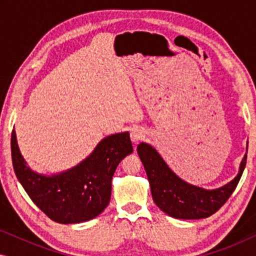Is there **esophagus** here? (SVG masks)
Segmentation results:
<instances>
[{
  "instance_id": "esophagus-1",
  "label": "esophagus",
  "mask_w": 256,
  "mask_h": 256,
  "mask_svg": "<svg viewBox=\"0 0 256 256\" xmlns=\"http://www.w3.org/2000/svg\"><path fill=\"white\" fill-rule=\"evenodd\" d=\"M144 138V132L142 130L141 128H134L132 129L130 132V138L132 141L134 143H138V141H141V140Z\"/></svg>"
}]
</instances>
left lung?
I'll return each instance as SVG.
<instances>
[{"instance_id": "8db88e82", "label": "left lung", "mask_w": 256, "mask_h": 256, "mask_svg": "<svg viewBox=\"0 0 256 256\" xmlns=\"http://www.w3.org/2000/svg\"><path fill=\"white\" fill-rule=\"evenodd\" d=\"M138 152L144 166L155 204L166 214L178 219L208 218L218 211L236 190L247 160V155H244L239 174L232 182L208 191L178 178L158 152L146 143L138 146Z\"/></svg>"}]
</instances>
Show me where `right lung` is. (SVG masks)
I'll use <instances>...</instances> for the list:
<instances>
[{
    "instance_id": "add662e5",
    "label": "right lung",
    "mask_w": 256,
    "mask_h": 256,
    "mask_svg": "<svg viewBox=\"0 0 256 256\" xmlns=\"http://www.w3.org/2000/svg\"><path fill=\"white\" fill-rule=\"evenodd\" d=\"M132 152L129 132L110 135L79 166L46 177L26 166L17 146L16 132H12V158L17 178L31 200L59 224L82 222L99 216L110 202L115 169Z\"/></svg>"
}]
</instances>
